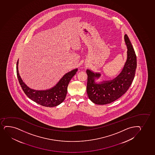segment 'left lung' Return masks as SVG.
<instances>
[{
    "label": "left lung",
    "mask_w": 155,
    "mask_h": 155,
    "mask_svg": "<svg viewBox=\"0 0 155 155\" xmlns=\"http://www.w3.org/2000/svg\"><path fill=\"white\" fill-rule=\"evenodd\" d=\"M127 48L126 61L121 72L112 80L103 81L97 83L96 80L101 73L87 69V93L93 103L103 105L111 103L122 96L129 89L134 81L137 68V57L128 36H124Z\"/></svg>",
    "instance_id": "obj_1"
}]
</instances>
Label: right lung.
<instances>
[{
  "mask_svg": "<svg viewBox=\"0 0 155 155\" xmlns=\"http://www.w3.org/2000/svg\"><path fill=\"white\" fill-rule=\"evenodd\" d=\"M18 60L16 64V73L21 88L29 98L36 103L46 107L59 105L64 101L67 93L68 84L77 71L78 68L66 73L56 85L46 90H35L25 84L20 75L18 69Z\"/></svg>",
  "mask_w": 155,
  "mask_h": 155,
  "instance_id": "obj_1",
  "label": "right lung"
}]
</instances>
